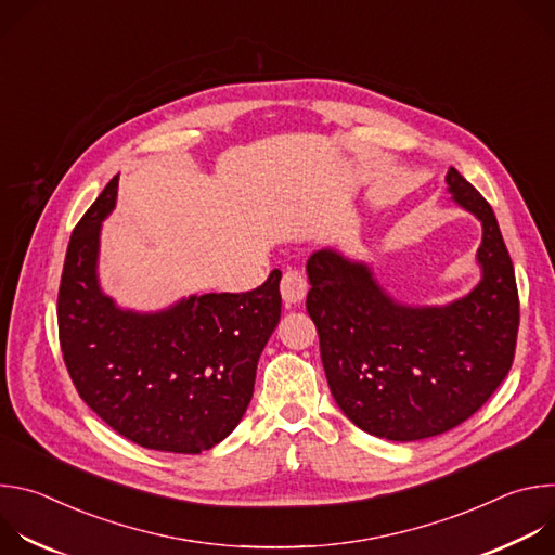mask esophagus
I'll return each instance as SVG.
<instances>
[{"label":"esophagus","mask_w":555,"mask_h":555,"mask_svg":"<svg viewBox=\"0 0 555 555\" xmlns=\"http://www.w3.org/2000/svg\"><path fill=\"white\" fill-rule=\"evenodd\" d=\"M307 279L298 272V270H287L283 274V281H281V296L285 300V305H296V302H302V298L307 296Z\"/></svg>","instance_id":"obj_1"}]
</instances>
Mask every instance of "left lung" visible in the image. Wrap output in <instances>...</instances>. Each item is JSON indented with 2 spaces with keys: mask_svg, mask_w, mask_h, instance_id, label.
Wrapping results in <instances>:
<instances>
[{
  "mask_svg": "<svg viewBox=\"0 0 555 555\" xmlns=\"http://www.w3.org/2000/svg\"><path fill=\"white\" fill-rule=\"evenodd\" d=\"M454 204L477 217L481 281L448 305H404L373 270L334 248L307 259V311L319 330L330 390L364 433L417 441L477 413L512 369L518 289L499 221L486 197L448 169Z\"/></svg>",
  "mask_w": 555,
  "mask_h": 555,
  "instance_id": "8db88e82",
  "label": "left lung"
}]
</instances>
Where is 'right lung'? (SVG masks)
Masks as SVG:
<instances>
[{
	"label": "right lung",
	"instance_id": "obj_1",
	"mask_svg": "<svg viewBox=\"0 0 555 555\" xmlns=\"http://www.w3.org/2000/svg\"><path fill=\"white\" fill-rule=\"evenodd\" d=\"M118 176L76 223L59 287V340L81 400L118 435L199 454L242 422L257 362L281 319V272L244 294H193L160 311L116 305L99 283Z\"/></svg>",
	"mask_w": 555,
	"mask_h": 555
}]
</instances>
